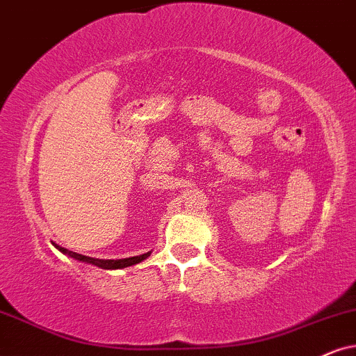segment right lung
Returning a JSON list of instances; mask_svg holds the SVG:
<instances>
[{
  "instance_id": "obj_1",
  "label": "right lung",
  "mask_w": 356,
  "mask_h": 356,
  "mask_svg": "<svg viewBox=\"0 0 356 356\" xmlns=\"http://www.w3.org/2000/svg\"><path fill=\"white\" fill-rule=\"evenodd\" d=\"M54 246H56V248H57L58 251H60V253L70 256V258L79 259V261H83V263L95 264V266L102 268V269H121V268H128V266H133V264L141 263L143 259H146L147 256H149V253H145V254L133 256V258H124V259H97V258H88V256L74 253V251L62 248V246H58V245H54Z\"/></svg>"
}]
</instances>
